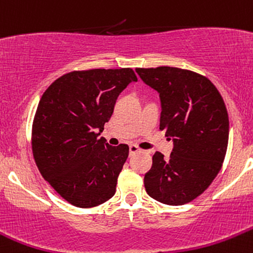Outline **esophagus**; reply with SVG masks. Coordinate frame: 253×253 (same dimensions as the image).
I'll use <instances>...</instances> for the list:
<instances>
[{
	"mask_svg": "<svg viewBox=\"0 0 253 253\" xmlns=\"http://www.w3.org/2000/svg\"><path fill=\"white\" fill-rule=\"evenodd\" d=\"M142 149L139 148L137 144H129V156H133L134 153H138V152H141Z\"/></svg>",
	"mask_w": 253,
	"mask_h": 253,
	"instance_id": "1",
	"label": "esophagus"
}]
</instances>
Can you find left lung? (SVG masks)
Masks as SVG:
<instances>
[{
  "label": "left lung",
  "instance_id": "1",
  "mask_svg": "<svg viewBox=\"0 0 253 253\" xmlns=\"http://www.w3.org/2000/svg\"><path fill=\"white\" fill-rule=\"evenodd\" d=\"M159 92L161 127L174 148L169 158L153 154L144 175L147 194L167 205H184L209 188L224 163L229 116L219 90L204 75L171 67L137 68Z\"/></svg>",
  "mask_w": 253,
  "mask_h": 253
}]
</instances>
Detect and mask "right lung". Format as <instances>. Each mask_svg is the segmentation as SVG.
<instances>
[{"instance_id":"add662e5","label":"right lung","mask_w":253,"mask_h":253,"mask_svg":"<svg viewBox=\"0 0 253 253\" xmlns=\"http://www.w3.org/2000/svg\"><path fill=\"white\" fill-rule=\"evenodd\" d=\"M137 77L131 68L74 70L42 95L32 126V152L42 176L72 205L92 208L116 192L128 146L99 138L120 92Z\"/></svg>"}]
</instances>
